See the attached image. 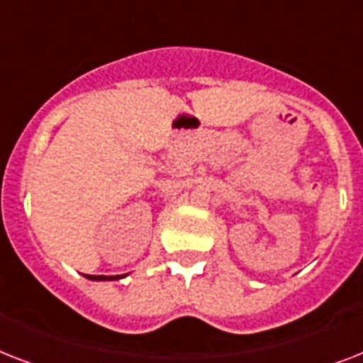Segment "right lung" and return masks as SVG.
Wrapping results in <instances>:
<instances>
[{
	"instance_id": "obj_1",
	"label": "right lung",
	"mask_w": 363,
	"mask_h": 363,
	"mask_svg": "<svg viewBox=\"0 0 363 363\" xmlns=\"http://www.w3.org/2000/svg\"><path fill=\"white\" fill-rule=\"evenodd\" d=\"M86 279L90 281H116V279H121V275H115V277H105V275H84Z\"/></svg>"
}]
</instances>
